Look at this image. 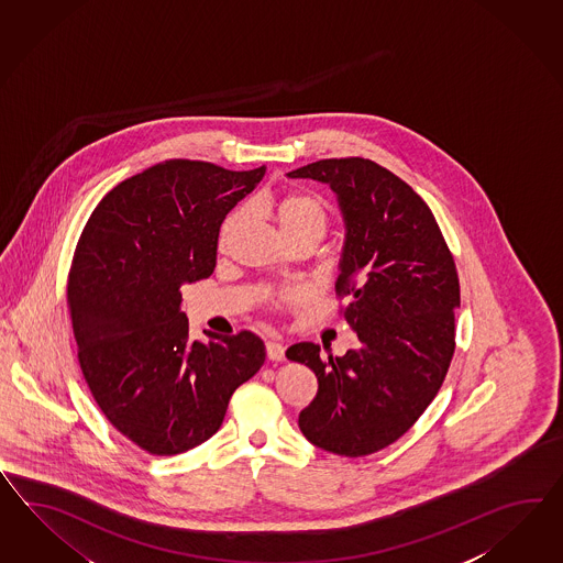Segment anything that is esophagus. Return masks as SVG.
<instances>
[{
    "mask_svg": "<svg viewBox=\"0 0 563 563\" xmlns=\"http://www.w3.org/2000/svg\"><path fill=\"white\" fill-rule=\"evenodd\" d=\"M266 356H268V361L283 363V361H285V346H283L280 342L268 340V342H266Z\"/></svg>",
    "mask_w": 563,
    "mask_h": 563,
    "instance_id": "34e87169",
    "label": "esophagus"
}]
</instances>
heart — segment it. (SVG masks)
Masks as SVG:
<instances>
[{"mask_svg":"<svg viewBox=\"0 0 563 563\" xmlns=\"http://www.w3.org/2000/svg\"><path fill=\"white\" fill-rule=\"evenodd\" d=\"M266 214L276 223L285 242L295 238H313L320 242L330 223L328 207L323 198L309 190L276 192L262 202ZM242 214L233 213L221 231V243L228 242L233 229L238 228Z\"/></svg>","mask_w":563,"mask_h":563,"instance_id":"obj_1","label":"heart"}]
</instances>
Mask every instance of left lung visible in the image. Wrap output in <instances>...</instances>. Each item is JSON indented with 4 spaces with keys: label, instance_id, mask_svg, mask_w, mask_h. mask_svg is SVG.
<instances>
[{
    "label": "left lung",
    "instance_id": "8db88e82",
    "mask_svg": "<svg viewBox=\"0 0 563 563\" xmlns=\"http://www.w3.org/2000/svg\"><path fill=\"white\" fill-rule=\"evenodd\" d=\"M287 176L334 190L346 229L335 292L349 297L344 320L361 342L328 358L313 342L287 350L320 383L299 428L328 453L371 455L404 437L441 389L461 303L455 262L424 200L379 164L320 159Z\"/></svg>",
    "mask_w": 563,
    "mask_h": 563
}]
</instances>
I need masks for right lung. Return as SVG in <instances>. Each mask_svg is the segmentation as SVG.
I'll return each instance as SVG.
<instances>
[{
  "mask_svg": "<svg viewBox=\"0 0 563 563\" xmlns=\"http://www.w3.org/2000/svg\"><path fill=\"white\" fill-rule=\"evenodd\" d=\"M169 159L112 188L76 247L67 303L77 358L110 424L152 455H178L223 424L266 361L258 335L190 340L183 287L211 276L219 229L264 178Z\"/></svg>",
  "mask_w": 563,
  "mask_h": 563,
  "instance_id": "obj_1",
  "label": "right lung"
}]
</instances>
